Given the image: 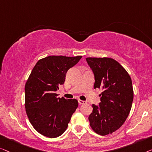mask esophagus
<instances>
[{
    "label": "esophagus",
    "mask_w": 152,
    "mask_h": 152,
    "mask_svg": "<svg viewBox=\"0 0 152 152\" xmlns=\"http://www.w3.org/2000/svg\"><path fill=\"white\" fill-rule=\"evenodd\" d=\"M78 103L80 104H83L87 103V101H85V100H78Z\"/></svg>",
    "instance_id": "esophagus-1"
}]
</instances>
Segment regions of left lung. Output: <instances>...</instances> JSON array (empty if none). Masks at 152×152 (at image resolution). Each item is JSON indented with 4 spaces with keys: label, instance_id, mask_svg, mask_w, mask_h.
<instances>
[{
    "label": "left lung",
    "instance_id": "1",
    "mask_svg": "<svg viewBox=\"0 0 152 152\" xmlns=\"http://www.w3.org/2000/svg\"><path fill=\"white\" fill-rule=\"evenodd\" d=\"M94 74V89H101L99 105L92 104L90 126L101 136L112 134L127 119L132 108L134 90L131 77L118 62L111 58H87Z\"/></svg>",
    "mask_w": 152,
    "mask_h": 152
}]
</instances>
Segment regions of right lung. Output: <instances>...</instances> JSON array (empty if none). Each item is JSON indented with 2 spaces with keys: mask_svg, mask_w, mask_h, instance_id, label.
<instances>
[{
  "mask_svg": "<svg viewBox=\"0 0 152 152\" xmlns=\"http://www.w3.org/2000/svg\"><path fill=\"white\" fill-rule=\"evenodd\" d=\"M81 58L50 56L33 68L25 87V106L29 122L42 135L56 138L67 129L78 100L58 98L56 91L64 84L67 72Z\"/></svg>",
  "mask_w": 152,
  "mask_h": 152,
  "instance_id": "right-lung-1",
  "label": "right lung"
}]
</instances>
